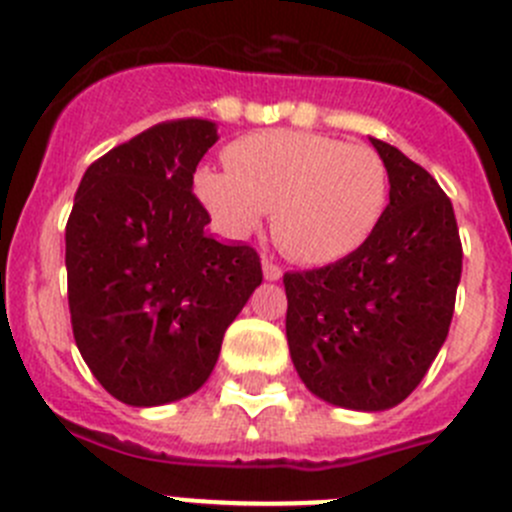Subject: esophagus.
<instances>
[{
    "mask_svg": "<svg viewBox=\"0 0 512 512\" xmlns=\"http://www.w3.org/2000/svg\"><path fill=\"white\" fill-rule=\"evenodd\" d=\"M262 270H265L267 280H280L282 272H285L275 260H272V257H265V260H262Z\"/></svg>",
    "mask_w": 512,
    "mask_h": 512,
    "instance_id": "esophagus-1",
    "label": "esophagus"
}]
</instances>
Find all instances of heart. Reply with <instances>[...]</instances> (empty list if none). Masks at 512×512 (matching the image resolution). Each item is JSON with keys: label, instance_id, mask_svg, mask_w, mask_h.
Masks as SVG:
<instances>
[{"label": "heart", "instance_id": "b5f03b06", "mask_svg": "<svg viewBox=\"0 0 512 512\" xmlns=\"http://www.w3.org/2000/svg\"><path fill=\"white\" fill-rule=\"evenodd\" d=\"M227 172L202 170L197 195L232 232L247 235L272 215L285 255L325 265L355 252L388 205V167L372 147L315 132L272 130L225 152Z\"/></svg>", "mask_w": 512, "mask_h": 512}]
</instances>
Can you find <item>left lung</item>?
<instances>
[{
  "label": "left lung",
  "mask_w": 512,
  "mask_h": 512,
  "mask_svg": "<svg viewBox=\"0 0 512 512\" xmlns=\"http://www.w3.org/2000/svg\"><path fill=\"white\" fill-rule=\"evenodd\" d=\"M370 142L390 180L372 235L332 265L282 277L302 382L352 410H388L418 388L448 337L463 270L450 197L398 147Z\"/></svg>",
  "instance_id": "1"
}]
</instances>
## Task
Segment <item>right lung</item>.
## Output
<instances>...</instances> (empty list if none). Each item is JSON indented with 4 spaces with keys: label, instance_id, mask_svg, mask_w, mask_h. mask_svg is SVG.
<instances>
[{
    "label": "right lung",
    "instance_id": "add662e5",
    "mask_svg": "<svg viewBox=\"0 0 512 512\" xmlns=\"http://www.w3.org/2000/svg\"><path fill=\"white\" fill-rule=\"evenodd\" d=\"M207 119L150 127L87 167L67 220V297L84 362L112 398L152 408L205 385L262 282L250 245L205 235L192 192Z\"/></svg>",
    "mask_w": 512,
    "mask_h": 512
}]
</instances>
